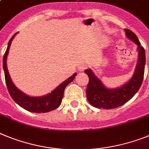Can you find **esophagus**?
<instances>
[{
    "instance_id": "34e87169",
    "label": "esophagus",
    "mask_w": 149,
    "mask_h": 149,
    "mask_svg": "<svg viewBox=\"0 0 149 149\" xmlns=\"http://www.w3.org/2000/svg\"><path fill=\"white\" fill-rule=\"evenodd\" d=\"M87 68V65L86 64H81L79 66V70L81 71V72H83V71H84Z\"/></svg>"
}]
</instances>
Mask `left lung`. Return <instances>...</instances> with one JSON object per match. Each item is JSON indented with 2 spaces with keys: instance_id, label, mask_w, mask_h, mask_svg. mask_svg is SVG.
I'll return each mask as SVG.
<instances>
[{
  "instance_id": "obj_1",
  "label": "left lung",
  "mask_w": 149,
  "mask_h": 149,
  "mask_svg": "<svg viewBox=\"0 0 149 149\" xmlns=\"http://www.w3.org/2000/svg\"><path fill=\"white\" fill-rule=\"evenodd\" d=\"M124 31L127 37L136 44L139 51L136 68L133 76L127 83L119 88L107 89L91 70H85L84 72L89 77V83L87 87V100L91 105L98 109H111L121 106L133 97L142 84L146 65L145 49L133 31L127 29H124Z\"/></svg>"
}]
</instances>
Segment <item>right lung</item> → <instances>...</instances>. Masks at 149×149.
I'll list each match as a JSON object with an SVG mask.
<instances>
[{
  "label": "right lung",
  "instance_id": "add662e5",
  "mask_svg": "<svg viewBox=\"0 0 149 149\" xmlns=\"http://www.w3.org/2000/svg\"><path fill=\"white\" fill-rule=\"evenodd\" d=\"M17 33L18 32L15 33L13 36L10 38V40L8 43V46H7V49L5 52L3 58V71H4L5 81H6V85H7L9 93L13 100L16 102L18 105L29 111L35 113H45L53 111L60 105L62 98H63V95H64L65 89L68 86V84L73 81L74 78L77 75V74H74L72 77H70L63 83L61 84L50 93L47 94L46 96H41V97H31V96H27L22 92H21L19 90L16 88V86L13 84L11 81L7 66V55H8L9 49H10L13 39L16 36Z\"/></svg>",
  "mask_w": 149,
  "mask_h": 149
}]
</instances>
